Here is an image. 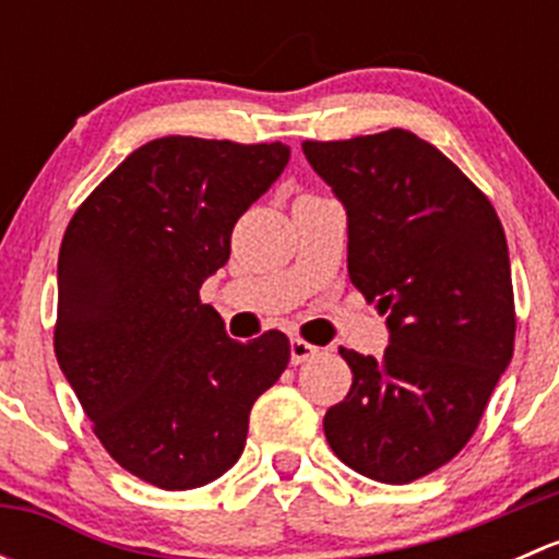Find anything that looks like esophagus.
<instances>
[{
    "label": "esophagus",
    "mask_w": 559,
    "mask_h": 559,
    "mask_svg": "<svg viewBox=\"0 0 559 559\" xmlns=\"http://www.w3.org/2000/svg\"><path fill=\"white\" fill-rule=\"evenodd\" d=\"M292 365H302L308 362V359H313L316 354H319V348L313 346V343L302 341V337H292Z\"/></svg>",
    "instance_id": "esophagus-1"
}]
</instances>
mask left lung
<instances>
[{
	"label": "left lung",
	"mask_w": 559,
	"mask_h": 559,
	"mask_svg": "<svg viewBox=\"0 0 559 559\" xmlns=\"http://www.w3.org/2000/svg\"><path fill=\"white\" fill-rule=\"evenodd\" d=\"M348 213V278L389 313L384 357L341 348L352 389L324 414L337 460L408 484L462 452L514 354L509 246L492 202L405 129L306 140Z\"/></svg>",
	"instance_id": "left-lung-1"
}]
</instances>
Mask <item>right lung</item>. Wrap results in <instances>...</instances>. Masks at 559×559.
<instances>
[{
    "instance_id": "1",
    "label": "right lung",
    "mask_w": 559,
    "mask_h": 559,
    "mask_svg": "<svg viewBox=\"0 0 559 559\" xmlns=\"http://www.w3.org/2000/svg\"><path fill=\"white\" fill-rule=\"evenodd\" d=\"M286 162L284 143L151 140L83 200L61 240V373L105 452L167 492L238 462L251 405L289 365L284 332L238 343L200 300L238 218Z\"/></svg>"
}]
</instances>
